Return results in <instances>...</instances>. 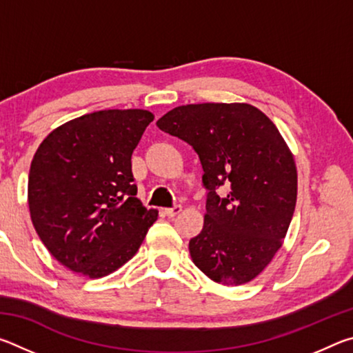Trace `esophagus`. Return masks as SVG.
Returning <instances> with one entry per match:
<instances>
[{
  "label": "esophagus",
  "mask_w": 353,
  "mask_h": 353,
  "mask_svg": "<svg viewBox=\"0 0 353 353\" xmlns=\"http://www.w3.org/2000/svg\"><path fill=\"white\" fill-rule=\"evenodd\" d=\"M181 210H182V207H181V205H176V207H171V208H165L163 213H165L168 218H174L177 213H181Z\"/></svg>",
  "instance_id": "34e87169"
}]
</instances>
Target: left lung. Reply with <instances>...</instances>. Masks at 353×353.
I'll list each match as a JSON object with an SVG mask.
<instances>
[{
  "mask_svg": "<svg viewBox=\"0 0 353 353\" xmlns=\"http://www.w3.org/2000/svg\"><path fill=\"white\" fill-rule=\"evenodd\" d=\"M199 155L208 190L191 260L213 282L249 283L282 248L297 199L294 155L270 118L246 103L179 105L157 121ZM230 190L219 196V188Z\"/></svg>",
  "mask_w": 353,
  "mask_h": 353,
  "instance_id": "left-lung-1",
  "label": "left lung"
}]
</instances>
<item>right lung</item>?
<instances>
[{"label": "right lung", "instance_id": "add662e5", "mask_svg": "<svg viewBox=\"0 0 353 353\" xmlns=\"http://www.w3.org/2000/svg\"><path fill=\"white\" fill-rule=\"evenodd\" d=\"M149 110L87 113L56 128L34 154L28 204L54 259L88 279L109 276L137 254L159 212L143 207L132 157Z\"/></svg>", "mask_w": 353, "mask_h": 353}]
</instances>
